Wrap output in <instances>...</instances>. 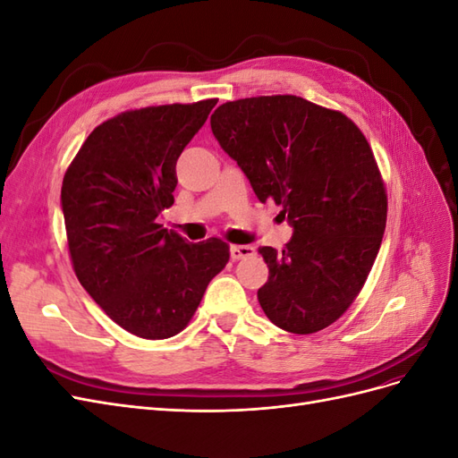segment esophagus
<instances>
[{
	"mask_svg": "<svg viewBox=\"0 0 458 458\" xmlns=\"http://www.w3.org/2000/svg\"><path fill=\"white\" fill-rule=\"evenodd\" d=\"M229 254L233 259H242V258H248L254 254V246L250 244H233L229 248Z\"/></svg>",
	"mask_w": 458,
	"mask_h": 458,
	"instance_id": "esophagus-1",
	"label": "esophagus"
}]
</instances>
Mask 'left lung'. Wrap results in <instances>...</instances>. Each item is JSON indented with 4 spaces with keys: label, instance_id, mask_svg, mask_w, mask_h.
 <instances>
[{
    "label": "left lung",
    "instance_id": "8db88e82",
    "mask_svg": "<svg viewBox=\"0 0 458 458\" xmlns=\"http://www.w3.org/2000/svg\"><path fill=\"white\" fill-rule=\"evenodd\" d=\"M210 126L259 202L279 204L294 231L283 252L259 248L269 267L261 310L294 335L327 328L363 288L386 229V189L365 135L296 95L225 103Z\"/></svg>",
    "mask_w": 458,
    "mask_h": 458
}]
</instances>
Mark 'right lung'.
<instances>
[{"mask_svg": "<svg viewBox=\"0 0 458 458\" xmlns=\"http://www.w3.org/2000/svg\"><path fill=\"white\" fill-rule=\"evenodd\" d=\"M217 99L130 110L97 126L66 170L61 208L72 266L116 325L147 340L182 332L229 261L221 239L191 244L157 217L175 162Z\"/></svg>", "mask_w": 458, "mask_h": 458, "instance_id": "right-lung-1", "label": "right lung"}]
</instances>
